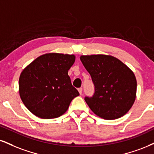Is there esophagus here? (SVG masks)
<instances>
[{"label":"esophagus","instance_id":"34e87169","mask_svg":"<svg viewBox=\"0 0 154 154\" xmlns=\"http://www.w3.org/2000/svg\"><path fill=\"white\" fill-rule=\"evenodd\" d=\"M78 91H79V94H80L81 95L82 94V91H83V88H78Z\"/></svg>","mask_w":154,"mask_h":154}]
</instances>
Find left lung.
<instances>
[{"label":"left lung","mask_w":154,"mask_h":154,"mask_svg":"<svg viewBox=\"0 0 154 154\" xmlns=\"http://www.w3.org/2000/svg\"><path fill=\"white\" fill-rule=\"evenodd\" d=\"M81 60L94 85V95L84 98L91 111L107 120L126 114L136 94V79L131 70L111 56H82Z\"/></svg>","instance_id":"8db88e82"}]
</instances>
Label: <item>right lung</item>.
<instances>
[{
    "instance_id": "obj_1",
    "label": "right lung",
    "mask_w": 154,
    "mask_h": 154,
    "mask_svg": "<svg viewBox=\"0 0 154 154\" xmlns=\"http://www.w3.org/2000/svg\"><path fill=\"white\" fill-rule=\"evenodd\" d=\"M73 55L46 54L26 67L19 78V93L26 107L41 119L63 114L79 93L72 86L68 71Z\"/></svg>"
}]
</instances>
